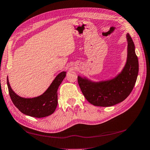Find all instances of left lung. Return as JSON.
<instances>
[{
    "label": "left lung",
    "instance_id": "8db88e82",
    "mask_svg": "<svg viewBox=\"0 0 150 150\" xmlns=\"http://www.w3.org/2000/svg\"><path fill=\"white\" fill-rule=\"evenodd\" d=\"M127 59L123 69L110 80L93 82L86 77L78 76L81 91L87 101L101 107L112 106L123 101L134 88L138 73V60L131 37L127 35Z\"/></svg>",
    "mask_w": 150,
    "mask_h": 150
}]
</instances>
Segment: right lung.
Listing matches in <instances>:
<instances>
[{"mask_svg": "<svg viewBox=\"0 0 150 150\" xmlns=\"http://www.w3.org/2000/svg\"><path fill=\"white\" fill-rule=\"evenodd\" d=\"M66 75V71L59 73L44 93L32 98H25L16 94L11 88L7 77V85L11 100L16 107L25 115L37 118L47 117L56 110L58 105L57 91Z\"/></svg>", "mask_w": 150, "mask_h": 150, "instance_id": "add662e5", "label": "right lung"}]
</instances>
